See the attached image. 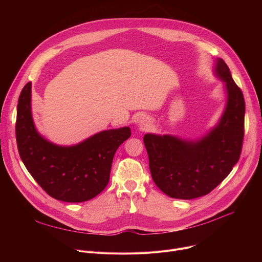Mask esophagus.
<instances>
[{
	"instance_id": "1",
	"label": "esophagus",
	"mask_w": 262,
	"mask_h": 262,
	"mask_svg": "<svg viewBox=\"0 0 262 262\" xmlns=\"http://www.w3.org/2000/svg\"><path fill=\"white\" fill-rule=\"evenodd\" d=\"M149 125H150V121H149L148 117L143 116V117H141V118L139 119V121H138V127H139L140 129H145V128L148 127Z\"/></svg>"
}]
</instances>
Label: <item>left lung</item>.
I'll return each instance as SVG.
<instances>
[{"label": "left lung", "mask_w": 262, "mask_h": 262, "mask_svg": "<svg viewBox=\"0 0 262 262\" xmlns=\"http://www.w3.org/2000/svg\"><path fill=\"white\" fill-rule=\"evenodd\" d=\"M213 74L224 82L226 103L215 125L194 140L174 135L145 134L150 175L168 196L192 200L208 194L238 162L244 136L245 104L229 68L216 58Z\"/></svg>", "instance_id": "left-lung-1"}]
</instances>
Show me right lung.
<instances>
[{"label":"right lung","instance_id":"right-lung-1","mask_svg":"<svg viewBox=\"0 0 262 262\" xmlns=\"http://www.w3.org/2000/svg\"><path fill=\"white\" fill-rule=\"evenodd\" d=\"M130 137L124 126L102 130L74 145L55 144L36 129L32 115V82L21 91L16 138L25 168L47 193L68 203L86 202L105 189L118 147Z\"/></svg>","mask_w":262,"mask_h":262}]
</instances>
